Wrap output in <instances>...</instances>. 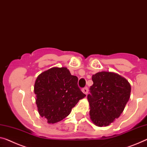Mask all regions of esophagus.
Here are the masks:
<instances>
[{
	"mask_svg": "<svg viewBox=\"0 0 147 147\" xmlns=\"http://www.w3.org/2000/svg\"><path fill=\"white\" fill-rule=\"evenodd\" d=\"M82 90L83 92H84V93L85 94H87L88 92V88L87 86L83 88Z\"/></svg>",
	"mask_w": 147,
	"mask_h": 147,
	"instance_id": "34e87169",
	"label": "esophagus"
}]
</instances>
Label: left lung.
I'll return each instance as SVG.
<instances>
[{
	"label": "left lung",
	"instance_id": "1",
	"mask_svg": "<svg viewBox=\"0 0 147 147\" xmlns=\"http://www.w3.org/2000/svg\"><path fill=\"white\" fill-rule=\"evenodd\" d=\"M88 100L92 121L99 127L108 126L121 114L129 101L131 86L125 78L110 72L93 74Z\"/></svg>",
	"mask_w": 147,
	"mask_h": 147
}]
</instances>
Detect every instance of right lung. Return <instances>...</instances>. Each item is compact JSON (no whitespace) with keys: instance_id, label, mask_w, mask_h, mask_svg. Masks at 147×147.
Returning <instances> with one entry per match:
<instances>
[{"instance_id":"right-lung-1","label":"right lung","mask_w":147,"mask_h":147,"mask_svg":"<svg viewBox=\"0 0 147 147\" xmlns=\"http://www.w3.org/2000/svg\"><path fill=\"white\" fill-rule=\"evenodd\" d=\"M36 104L49 123L63 120L86 95L78 86V78L66 67H53L41 73L34 85Z\"/></svg>"}]
</instances>
